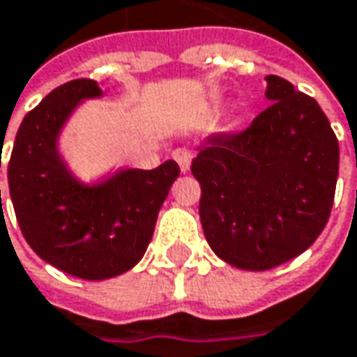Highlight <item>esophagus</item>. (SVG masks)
<instances>
[{
	"label": "esophagus",
	"instance_id": "obj_1",
	"mask_svg": "<svg viewBox=\"0 0 357 357\" xmlns=\"http://www.w3.org/2000/svg\"><path fill=\"white\" fill-rule=\"evenodd\" d=\"M172 156H174V160L178 162V166H181V170H183V172H187V170H189L191 160H193V152H191L189 148H176Z\"/></svg>",
	"mask_w": 357,
	"mask_h": 357
}]
</instances>
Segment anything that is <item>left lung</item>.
Returning <instances> with one entry per match:
<instances>
[{"instance_id": "8db88e82", "label": "left lung", "mask_w": 357, "mask_h": 357, "mask_svg": "<svg viewBox=\"0 0 357 357\" xmlns=\"http://www.w3.org/2000/svg\"><path fill=\"white\" fill-rule=\"evenodd\" d=\"M271 105L245 131L207 137L193 158L199 218L226 263L265 271L312 245L331 215L339 144L319 102L267 75Z\"/></svg>"}]
</instances>
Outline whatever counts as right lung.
Instances as JSON below:
<instances>
[{"label": "right lung", "instance_id": "right-lung-1", "mask_svg": "<svg viewBox=\"0 0 357 357\" xmlns=\"http://www.w3.org/2000/svg\"><path fill=\"white\" fill-rule=\"evenodd\" d=\"M100 94L86 77L49 92L24 116L8 164L10 197L26 243L43 261L90 282L139 263L181 174L178 164L166 160L154 170H116L98 185L79 183L59 156L57 137L73 109Z\"/></svg>", "mask_w": 357, "mask_h": 357}]
</instances>
